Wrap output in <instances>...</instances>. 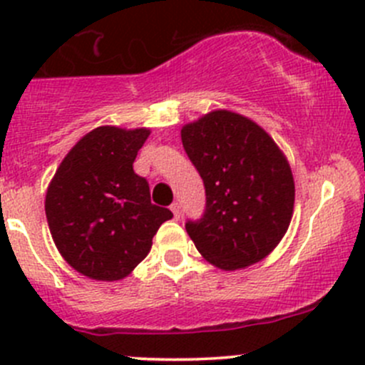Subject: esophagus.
Here are the masks:
<instances>
[{"label": "esophagus", "mask_w": 365, "mask_h": 365, "mask_svg": "<svg viewBox=\"0 0 365 365\" xmlns=\"http://www.w3.org/2000/svg\"><path fill=\"white\" fill-rule=\"evenodd\" d=\"M169 208H171L175 219H180V215H182V206H180V203H173L171 206H169Z\"/></svg>", "instance_id": "esophagus-1"}]
</instances>
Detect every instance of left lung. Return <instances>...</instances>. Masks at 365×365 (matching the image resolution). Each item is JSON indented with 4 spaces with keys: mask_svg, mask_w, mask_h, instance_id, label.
<instances>
[{
    "mask_svg": "<svg viewBox=\"0 0 365 365\" xmlns=\"http://www.w3.org/2000/svg\"><path fill=\"white\" fill-rule=\"evenodd\" d=\"M182 143L206 189L203 219L185 224L196 249L224 272L259 263L293 217L295 180L284 152L256 121L227 109L183 125Z\"/></svg>",
    "mask_w": 365,
    "mask_h": 365,
    "instance_id": "left-lung-1",
    "label": "left lung"
}]
</instances>
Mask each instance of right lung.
Here are the masks:
<instances>
[{
  "instance_id": "obj_1",
  "label": "right lung",
  "mask_w": 365,
  "mask_h": 365,
  "mask_svg": "<svg viewBox=\"0 0 365 365\" xmlns=\"http://www.w3.org/2000/svg\"><path fill=\"white\" fill-rule=\"evenodd\" d=\"M150 128L102 125L84 134L58 165L46 192V217L61 257L79 274L114 282L148 256L173 213L152 205L134 173Z\"/></svg>"
}]
</instances>
